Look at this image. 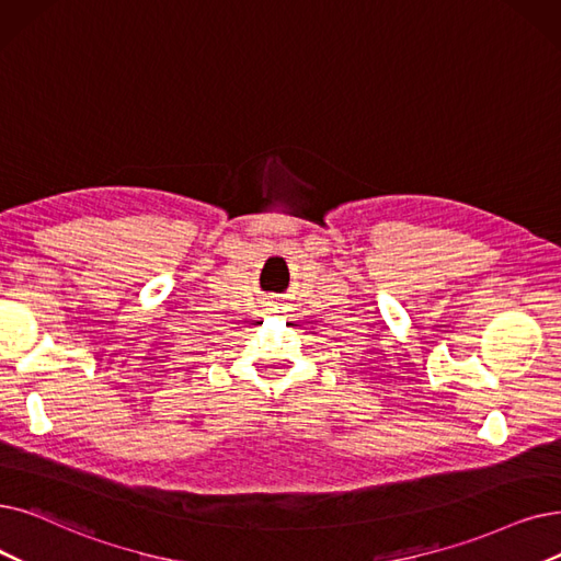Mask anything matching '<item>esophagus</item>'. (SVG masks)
I'll use <instances>...</instances> for the list:
<instances>
[{
	"instance_id": "obj_1",
	"label": "esophagus",
	"mask_w": 561,
	"mask_h": 561,
	"mask_svg": "<svg viewBox=\"0 0 561 561\" xmlns=\"http://www.w3.org/2000/svg\"><path fill=\"white\" fill-rule=\"evenodd\" d=\"M271 311H277V307H275V305H271Z\"/></svg>"
}]
</instances>
